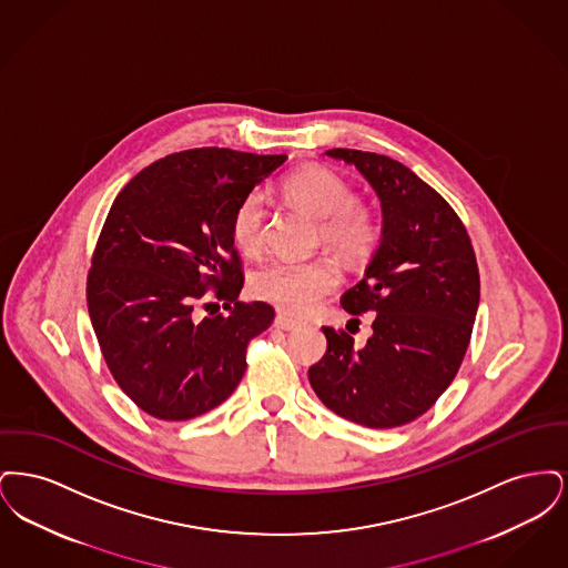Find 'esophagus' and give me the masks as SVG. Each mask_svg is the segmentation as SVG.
Here are the masks:
<instances>
[{
	"label": "esophagus",
	"instance_id": "1",
	"mask_svg": "<svg viewBox=\"0 0 568 568\" xmlns=\"http://www.w3.org/2000/svg\"><path fill=\"white\" fill-rule=\"evenodd\" d=\"M274 325H276L278 329H285V332H290V329H296L297 325L300 324H297L296 320H292V317H287V315H281V313H278V315L274 317Z\"/></svg>",
	"mask_w": 568,
	"mask_h": 568
}]
</instances>
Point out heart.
I'll return each mask as SVG.
<instances>
[{
    "label": "heart",
    "mask_w": 568,
    "mask_h": 568,
    "mask_svg": "<svg viewBox=\"0 0 568 568\" xmlns=\"http://www.w3.org/2000/svg\"><path fill=\"white\" fill-rule=\"evenodd\" d=\"M281 190L302 211L320 219V236L345 257H366L381 243L378 215L364 202L353 200L349 181L338 172L308 163L290 172ZM232 241L244 255H257L264 246V197L246 193L230 219ZM341 283L338 268L327 260L271 262L253 272L251 294L276 308L304 315L311 313Z\"/></svg>",
    "instance_id": "heart-1"
}]
</instances>
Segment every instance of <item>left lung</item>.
<instances>
[{
	"instance_id": "1",
	"label": "left lung",
	"mask_w": 568,
	"mask_h": 568,
	"mask_svg": "<svg viewBox=\"0 0 568 568\" xmlns=\"http://www.w3.org/2000/svg\"><path fill=\"white\" fill-rule=\"evenodd\" d=\"M375 187L383 239L366 276L341 304L373 336L357 349L345 329L324 325L327 352L308 368L320 400L366 428H398L424 415L458 375L479 306L470 236L449 202L392 158L332 149Z\"/></svg>"
}]
</instances>
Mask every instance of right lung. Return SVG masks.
Instances as JSON below:
<instances>
[{
	"instance_id": "obj_1",
	"label": "right lung",
	"mask_w": 568,
	"mask_h": 568,
	"mask_svg": "<svg viewBox=\"0 0 568 568\" xmlns=\"http://www.w3.org/2000/svg\"><path fill=\"white\" fill-rule=\"evenodd\" d=\"M285 160L190 149L146 165L114 197L87 308L110 375L151 417L185 422L221 405L243 378L248 343L271 327V304L236 300L244 272L230 219ZM211 296L229 313L200 318Z\"/></svg>"
}]
</instances>
